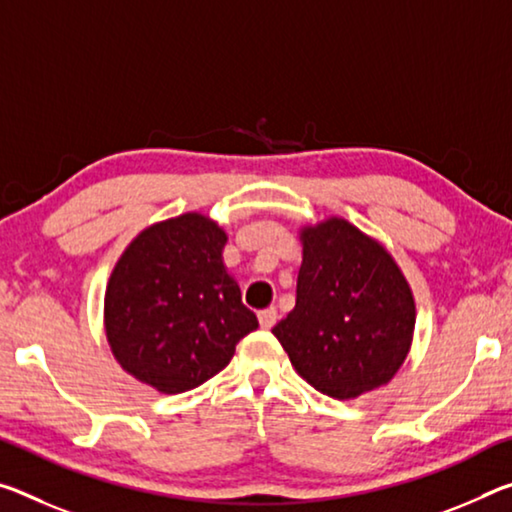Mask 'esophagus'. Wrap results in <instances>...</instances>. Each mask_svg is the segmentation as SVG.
<instances>
[{
  "mask_svg": "<svg viewBox=\"0 0 512 512\" xmlns=\"http://www.w3.org/2000/svg\"><path fill=\"white\" fill-rule=\"evenodd\" d=\"M257 319H259V326H262L264 330H271L275 326V321H278V312H275L273 307H269V310L259 312Z\"/></svg>",
  "mask_w": 512,
  "mask_h": 512,
  "instance_id": "1",
  "label": "esophagus"
}]
</instances>
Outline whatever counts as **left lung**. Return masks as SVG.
Listing matches in <instances>:
<instances>
[{"instance_id":"8db88e82","label":"left lung","mask_w":512,"mask_h":512,"mask_svg":"<svg viewBox=\"0 0 512 512\" xmlns=\"http://www.w3.org/2000/svg\"><path fill=\"white\" fill-rule=\"evenodd\" d=\"M296 307L273 328L291 364L332 399L392 380L410 351L415 298L392 255L344 218L303 227Z\"/></svg>"}]
</instances>
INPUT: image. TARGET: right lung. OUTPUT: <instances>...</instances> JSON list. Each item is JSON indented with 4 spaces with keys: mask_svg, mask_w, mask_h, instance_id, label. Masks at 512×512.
I'll use <instances>...</instances> for the list:
<instances>
[{
    "mask_svg": "<svg viewBox=\"0 0 512 512\" xmlns=\"http://www.w3.org/2000/svg\"><path fill=\"white\" fill-rule=\"evenodd\" d=\"M225 232L202 214L150 225L129 243L104 296L111 351L164 394L205 383L257 328L223 264Z\"/></svg>",
    "mask_w": 512,
    "mask_h": 512,
    "instance_id": "right-lung-1",
    "label": "right lung"
}]
</instances>
